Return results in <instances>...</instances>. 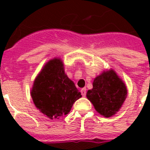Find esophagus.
<instances>
[{"label":"esophagus","mask_w":150,"mask_h":150,"mask_svg":"<svg viewBox=\"0 0 150 150\" xmlns=\"http://www.w3.org/2000/svg\"><path fill=\"white\" fill-rule=\"evenodd\" d=\"M81 93H82V96H86V89L83 88V89H81Z\"/></svg>","instance_id":"34e87169"}]
</instances>
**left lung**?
<instances>
[{
    "mask_svg": "<svg viewBox=\"0 0 150 150\" xmlns=\"http://www.w3.org/2000/svg\"><path fill=\"white\" fill-rule=\"evenodd\" d=\"M86 96L96 111L110 117L121 108L127 96V89L116 73L110 70L94 79L93 89L88 90Z\"/></svg>",
    "mask_w": 150,
    "mask_h": 150,
    "instance_id": "left-lung-1",
    "label": "left lung"
}]
</instances>
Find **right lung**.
Listing matches in <instances>:
<instances>
[{"instance_id": "obj_1", "label": "right lung", "mask_w": 150, "mask_h": 150, "mask_svg": "<svg viewBox=\"0 0 150 150\" xmlns=\"http://www.w3.org/2000/svg\"><path fill=\"white\" fill-rule=\"evenodd\" d=\"M31 96L34 104L49 118L58 119L69 113L81 93L64 74L62 61L55 58L47 63L36 77Z\"/></svg>"}]
</instances>
